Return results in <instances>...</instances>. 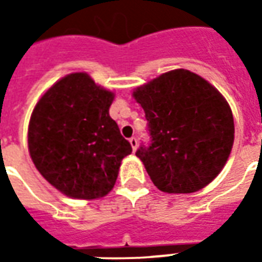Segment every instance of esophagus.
<instances>
[{
  "label": "esophagus",
  "instance_id": "34e87169",
  "mask_svg": "<svg viewBox=\"0 0 262 262\" xmlns=\"http://www.w3.org/2000/svg\"><path fill=\"white\" fill-rule=\"evenodd\" d=\"M129 143H130L132 148H133V151H136L137 150V139L136 137H130L129 139Z\"/></svg>",
  "mask_w": 262,
  "mask_h": 262
}]
</instances>
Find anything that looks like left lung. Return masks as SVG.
<instances>
[{"label":"left lung","instance_id":"1","mask_svg":"<svg viewBox=\"0 0 262 262\" xmlns=\"http://www.w3.org/2000/svg\"><path fill=\"white\" fill-rule=\"evenodd\" d=\"M146 114L151 143L140 159L165 193H192L223 170L234 142V120L226 98L209 81L177 69L133 90Z\"/></svg>","mask_w":262,"mask_h":262}]
</instances>
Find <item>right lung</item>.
<instances>
[{
	"instance_id": "obj_1",
	"label": "right lung",
	"mask_w": 262,
	"mask_h": 262,
	"mask_svg": "<svg viewBox=\"0 0 262 262\" xmlns=\"http://www.w3.org/2000/svg\"><path fill=\"white\" fill-rule=\"evenodd\" d=\"M115 92L86 73H71L39 98L28 127V148L37 171L74 199L108 195L122 160L132 153L109 116Z\"/></svg>"
}]
</instances>
